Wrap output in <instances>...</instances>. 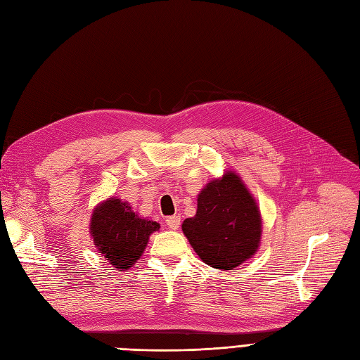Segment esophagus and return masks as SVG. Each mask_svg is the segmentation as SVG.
<instances>
[{"label": "esophagus", "instance_id": "34e87169", "mask_svg": "<svg viewBox=\"0 0 360 360\" xmlns=\"http://www.w3.org/2000/svg\"><path fill=\"white\" fill-rule=\"evenodd\" d=\"M167 225H168V228H171V230H177V228L180 226V216L174 214V216L167 217Z\"/></svg>", "mask_w": 360, "mask_h": 360}]
</instances>
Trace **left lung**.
Masks as SVG:
<instances>
[{
    "mask_svg": "<svg viewBox=\"0 0 360 360\" xmlns=\"http://www.w3.org/2000/svg\"><path fill=\"white\" fill-rule=\"evenodd\" d=\"M181 230L205 264L233 270L257 254L263 221L254 195L230 169L201 189L197 213L183 221Z\"/></svg>",
    "mask_w": 360,
    "mask_h": 360,
    "instance_id": "left-lung-1",
    "label": "left lung"
}]
</instances>
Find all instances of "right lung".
Returning <instances> with one entry per match:
<instances>
[{"label":"right lung","instance_id":"add662e5","mask_svg":"<svg viewBox=\"0 0 360 360\" xmlns=\"http://www.w3.org/2000/svg\"><path fill=\"white\" fill-rule=\"evenodd\" d=\"M156 221L141 217L127 201L111 197L97 204L90 234L99 254L114 269L127 270L143 255L150 236L159 231Z\"/></svg>","mask_w":360,"mask_h":360}]
</instances>
